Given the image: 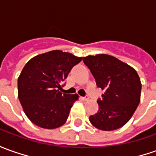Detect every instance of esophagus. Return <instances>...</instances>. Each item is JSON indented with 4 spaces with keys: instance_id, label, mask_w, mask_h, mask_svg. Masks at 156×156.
I'll return each mask as SVG.
<instances>
[{
    "instance_id": "esophagus-1",
    "label": "esophagus",
    "mask_w": 156,
    "mask_h": 156,
    "mask_svg": "<svg viewBox=\"0 0 156 156\" xmlns=\"http://www.w3.org/2000/svg\"><path fill=\"white\" fill-rule=\"evenodd\" d=\"M81 100L83 101H86L89 100V96H83V97H81Z\"/></svg>"
}]
</instances>
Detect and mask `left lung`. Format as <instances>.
Instances as JSON below:
<instances>
[{"label": "left lung", "instance_id": "left-lung-1", "mask_svg": "<svg viewBox=\"0 0 156 156\" xmlns=\"http://www.w3.org/2000/svg\"><path fill=\"white\" fill-rule=\"evenodd\" d=\"M83 60L97 87L104 90L102 97L97 100L99 110L90 116V121L102 131L122 127L140 102L142 84L138 74L131 66L108 55H89Z\"/></svg>", "mask_w": 156, "mask_h": 156}]
</instances>
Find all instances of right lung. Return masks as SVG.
<instances>
[{"label": "right lung", "mask_w": 156, "mask_h": 156, "mask_svg": "<svg viewBox=\"0 0 156 156\" xmlns=\"http://www.w3.org/2000/svg\"><path fill=\"white\" fill-rule=\"evenodd\" d=\"M81 60L70 53L53 50L26 63L18 78V96L25 114L36 126L55 129L66 121L78 96L60 90L70 71Z\"/></svg>", "instance_id": "1"}]
</instances>
